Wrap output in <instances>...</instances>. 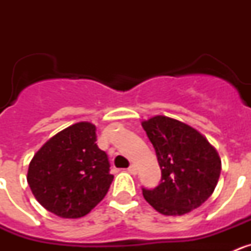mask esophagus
Instances as JSON below:
<instances>
[{
  "instance_id": "34e87169",
  "label": "esophagus",
  "mask_w": 251,
  "mask_h": 251,
  "mask_svg": "<svg viewBox=\"0 0 251 251\" xmlns=\"http://www.w3.org/2000/svg\"><path fill=\"white\" fill-rule=\"evenodd\" d=\"M128 172H129L130 175H137V166L136 165H130L129 168H128Z\"/></svg>"
}]
</instances>
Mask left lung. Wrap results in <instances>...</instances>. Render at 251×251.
<instances>
[{
  "instance_id": "1",
  "label": "left lung",
  "mask_w": 251,
  "mask_h": 251,
  "mask_svg": "<svg viewBox=\"0 0 251 251\" xmlns=\"http://www.w3.org/2000/svg\"><path fill=\"white\" fill-rule=\"evenodd\" d=\"M156 151L161 183L142 188L146 201L166 216H181L202 205L219 182L221 159L199 130L174 118L156 115L142 122Z\"/></svg>"
}]
</instances>
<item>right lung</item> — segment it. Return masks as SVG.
Here are the masks:
<instances>
[{"label": "right lung", "mask_w": 251, "mask_h": 251, "mask_svg": "<svg viewBox=\"0 0 251 251\" xmlns=\"http://www.w3.org/2000/svg\"><path fill=\"white\" fill-rule=\"evenodd\" d=\"M95 126L79 122L51 137L32 157L27 182L40 205L64 219L89 214L110 187L109 161Z\"/></svg>", "instance_id": "obj_1"}]
</instances>
